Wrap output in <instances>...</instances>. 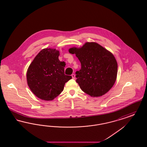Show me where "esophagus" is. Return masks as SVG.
<instances>
[{"label":"esophagus","instance_id":"1","mask_svg":"<svg viewBox=\"0 0 147 147\" xmlns=\"http://www.w3.org/2000/svg\"><path fill=\"white\" fill-rule=\"evenodd\" d=\"M71 77H72V78H73V79H75V78H76V76H75V74H71Z\"/></svg>","mask_w":147,"mask_h":147}]
</instances>
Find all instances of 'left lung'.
I'll return each instance as SVG.
<instances>
[{
    "instance_id": "8db88e82",
    "label": "left lung",
    "mask_w": 147,
    "mask_h": 147,
    "mask_svg": "<svg viewBox=\"0 0 147 147\" xmlns=\"http://www.w3.org/2000/svg\"><path fill=\"white\" fill-rule=\"evenodd\" d=\"M69 52L75 54L81 63L77 71V80L80 89L91 97L107 93L115 84L117 75V63L111 52L98 43L86 42L79 48L73 47Z\"/></svg>"
}]
</instances>
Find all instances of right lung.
Segmentation results:
<instances>
[{
	"mask_svg": "<svg viewBox=\"0 0 147 147\" xmlns=\"http://www.w3.org/2000/svg\"><path fill=\"white\" fill-rule=\"evenodd\" d=\"M59 51L42 49L30 64L26 73L29 88L43 100L51 101L63 91L65 83L71 76L64 74L65 63L59 60Z\"/></svg>",
	"mask_w": 147,
	"mask_h": 147,
	"instance_id": "right-lung-1",
	"label": "right lung"
}]
</instances>
